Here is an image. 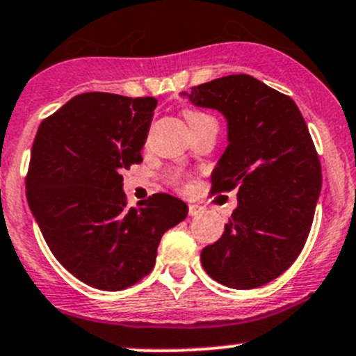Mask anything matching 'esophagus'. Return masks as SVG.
<instances>
[{
  "mask_svg": "<svg viewBox=\"0 0 356 356\" xmlns=\"http://www.w3.org/2000/svg\"><path fill=\"white\" fill-rule=\"evenodd\" d=\"M200 211H202V207L195 205V203H190V205H188V213L191 215V217H195V215H198Z\"/></svg>",
  "mask_w": 356,
  "mask_h": 356,
  "instance_id": "1",
  "label": "esophagus"
}]
</instances>
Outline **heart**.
I'll return each instance as SVG.
<instances>
[{
  "label": "heart",
  "instance_id": "heart-1",
  "mask_svg": "<svg viewBox=\"0 0 356 356\" xmlns=\"http://www.w3.org/2000/svg\"><path fill=\"white\" fill-rule=\"evenodd\" d=\"M183 115H185L186 122H188L190 131H191V129H197L198 126L205 124V122L213 121V119H211L209 114L200 113V111H193V109H185V111H183ZM170 183H171V185H173V186H177V188H181V190L185 188V186H186L185 178H183V175H181V173H175V175H171Z\"/></svg>",
  "mask_w": 356,
  "mask_h": 356
}]
</instances>
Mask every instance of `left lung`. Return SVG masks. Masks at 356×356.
<instances>
[{"instance_id":"8db88e82","label":"left lung","mask_w":356,"mask_h":356,"mask_svg":"<svg viewBox=\"0 0 356 356\" xmlns=\"http://www.w3.org/2000/svg\"><path fill=\"white\" fill-rule=\"evenodd\" d=\"M195 106L229 122L211 193L238 190L222 237L202 250L205 273L254 289L279 277L305 247L321 191V163L296 102L247 74L191 87Z\"/></svg>"}]
</instances>
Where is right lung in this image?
Returning a JSON list of instances; mask_svg holds the SVG:
<instances>
[{
    "instance_id": "obj_1",
    "label": "right lung",
    "mask_w": 356,
    "mask_h": 356,
    "mask_svg": "<svg viewBox=\"0 0 356 356\" xmlns=\"http://www.w3.org/2000/svg\"><path fill=\"white\" fill-rule=\"evenodd\" d=\"M154 97L75 95L40 124L26 173V200L55 259L102 291L141 281L163 234L188 215L168 193L127 207L122 171L143 161Z\"/></svg>"
}]
</instances>
